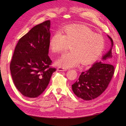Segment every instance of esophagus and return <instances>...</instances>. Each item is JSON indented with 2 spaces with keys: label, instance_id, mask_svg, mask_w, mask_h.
<instances>
[{
  "label": "esophagus",
  "instance_id": "34e87169",
  "mask_svg": "<svg viewBox=\"0 0 126 126\" xmlns=\"http://www.w3.org/2000/svg\"><path fill=\"white\" fill-rule=\"evenodd\" d=\"M57 70L58 71H66L67 70V69H66V68H63V67H58V68H57Z\"/></svg>",
  "mask_w": 126,
  "mask_h": 126
}]
</instances>
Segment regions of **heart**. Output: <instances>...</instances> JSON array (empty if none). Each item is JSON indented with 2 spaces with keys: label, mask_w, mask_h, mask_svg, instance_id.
<instances>
[{
  "label": "heart",
  "mask_w": 126,
  "mask_h": 126,
  "mask_svg": "<svg viewBox=\"0 0 126 126\" xmlns=\"http://www.w3.org/2000/svg\"><path fill=\"white\" fill-rule=\"evenodd\" d=\"M68 45H71L72 51L63 54L56 61L57 65L64 68L77 66L81 62L86 65L94 62L104 50L105 41L102 36L94 34L88 28L71 25L62 32H56L49 43L53 53L63 52Z\"/></svg>",
  "instance_id": "1"
}]
</instances>
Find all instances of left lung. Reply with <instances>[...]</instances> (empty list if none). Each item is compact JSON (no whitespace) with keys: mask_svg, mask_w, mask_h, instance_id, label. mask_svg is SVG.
<instances>
[{"mask_svg":"<svg viewBox=\"0 0 126 126\" xmlns=\"http://www.w3.org/2000/svg\"><path fill=\"white\" fill-rule=\"evenodd\" d=\"M111 47L102 56L100 62H97L89 69L82 72L78 79L72 85V89L78 98L84 100H90L99 96L107 89L114 74L113 66L110 60L112 58Z\"/></svg>","mask_w":126,"mask_h":126,"instance_id":"8db88e82","label":"left lung"}]
</instances>
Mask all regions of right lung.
<instances>
[{
	"label": "right lung",
	"instance_id": "right-lung-1",
	"mask_svg": "<svg viewBox=\"0 0 126 126\" xmlns=\"http://www.w3.org/2000/svg\"><path fill=\"white\" fill-rule=\"evenodd\" d=\"M50 28V20L35 26L15 47L10 64L11 75L17 89L25 97H38L56 70L50 67L52 61L48 56Z\"/></svg>",
	"mask_w": 126,
	"mask_h": 126
}]
</instances>
